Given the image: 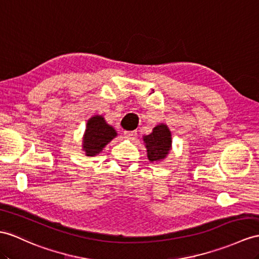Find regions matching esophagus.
I'll use <instances>...</instances> for the list:
<instances>
[{
  "label": "esophagus",
  "instance_id": "esophagus-1",
  "mask_svg": "<svg viewBox=\"0 0 259 259\" xmlns=\"http://www.w3.org/2000/svg\"><path fill=\"white\" fill-rule=\"evenodd\" d=\"M124 135H125L126 138H130V140H134V138L137 136V132L136 131L124 132Z\"/></svg>",
  "mask_w": 259,
  "mask_h": 259
}]
</instances>
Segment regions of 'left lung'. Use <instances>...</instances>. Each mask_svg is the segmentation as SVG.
Masks as SVG:
<instances>
[{"label":"left lung","instance_id":"8db88e82","mask_svg":"<svg viewBox=\"0 0 259 259\" xmlns=\"http://www.w3.org/2000/svg\"><path fill=\"white\" fill-rule=\"evenodd\" d=\"M143 138L147 149V157L151 162L165 159L171 149V132L166 124L157 125L153 128V133Z\"/></svg>","mask_w":259,"mask_h":259}]
</instances>
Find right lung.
Instances as JSON below:
<instances>
[{
  "instance_id": "obj_1",
  "label": "right lung",
  "mask_w": 259,
  "mask_h": 259,
  "mask_svg": "<svg viewBox=\"0 0 259 259\" xmlns=\"http://www.w3.org/2000/svg\"><path fill=\"white\" fill-rule=\"evenodd\" d=\"M116 136V131L105 122L102 115H94L87 123L82 149L87 156H97Z\"/></svg>"
}]
</instances>
